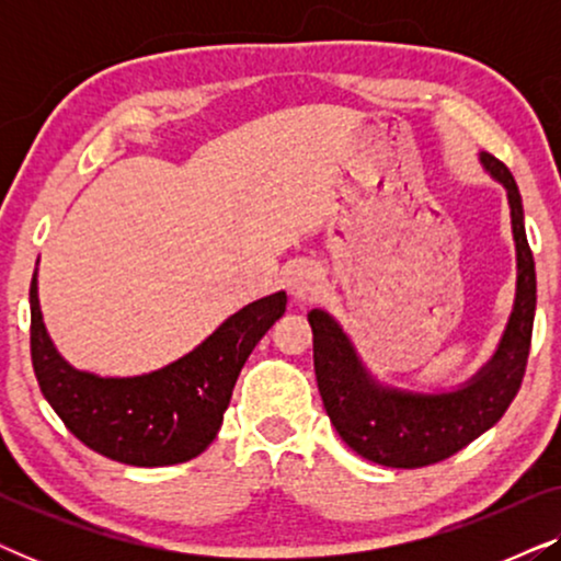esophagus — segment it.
<instances>
[{
    "label": "esophagus",
    "instance_id": "obj_1",
    "mask_svg": "<svg viewBox=\"0 0 561 561\" xmlns=\"http://www.w3.org/2000/svg\"><path fill=\"white\" fill-rule=\"evenodd\" d=\"M286 286L296 301H313L321 294V275L311 265H294L288 271Z\"/></svg>",
    "mask_w": 561,
    "mask_h": 561
}]
</instances>
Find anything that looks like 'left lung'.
Listing matches in <instances>:
<instances>
[{
    "label": "left lung",
    "instance_id": "left-lung-1",
    "mask_svg": "<svg viewBox=\"0 0 561 561\" xmlns=\"http://www.w3.org/2000/svg\"><path fill=\"white\" fill-rule=\"evenodd\" d=\"M482 163L508 191L513 240L518 252V294L508 332L493 363L455 393L419 396L386 390L370 380L342 329L324 311H311L313 370L327 416L350 449L386 467L416 470L442 462L497 424L520 382L531 350L536 267L524 229V206L505 163L482 152Z\"/></svg>",
    "mask_w": 561,
    "mask_h": 561
}]
</instances>
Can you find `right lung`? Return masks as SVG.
<instances>
[{"label": "right lung", "mask_w": 561, "mask_h": 561, "mask_svg": "<svg viewBox=\"0 0 561 561\" xmlns=\"http://www.w3.org/2000/svg\"><path fill=\"white\" fill-rule=\"evenodd\" d=\"M286 311V294L244 306L194 352L140 378H96L58 355L30 283V357L45 401L89 449L133 467H165L202 455L217 436L250 352Z\"/></svg>", "instance_id": "add662e5"}]
</instances>
